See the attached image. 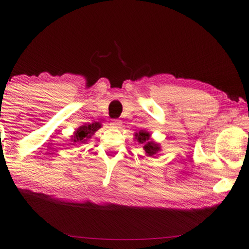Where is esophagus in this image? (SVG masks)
<instances>
[{
    "label": "esophagus",
    "mask_w": 249,
    "mask_h": 249,
    "mask_svg": "<svg viewBox=\"0 0 249 249\" xmlns=\"http://www.w3.org/2000/svg\"><path fill=\"white\" fill-rule=\"evenodd\" d=\"M110 125L114 126V128H120V126L123 125V123H121V121L118 119H113L110 123Z\"/></svg>",
    "instance_id": "esophagus-1"
}]
</instances>
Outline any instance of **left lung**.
I'll use <instances>...</instances> for the list:
<instances>
[{
	"instance_id": "8db88e82",
	"label": "left lung",
	"mask_w": 249,
	"mask_h": 249,
	"mask_svg": "<svg viewBox=\"0 0 249 249\" xmlns=\"http://www.w3.org/2000/svg\"><path fill=\"white\" fill-rule=\"evenodd\" d=\"M135 139L140 142L141 144H145L144 149L148 156H154L160 150V147L155 142L150 141V134L145 131H141L135 134Z\"/></svg>"
}]
</instances>
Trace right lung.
<instances>
[{"instance_id": "obj_1", "label": "right lung", "mask_w": 249, "mask_h": 249, "mask_svg": "<svg viewBox=\"0 0 249 249\" xmlns=\"http://www.w3.org/2000/svg\"><path fill=\"white\" fill-rule=\"evenodd\" d=\"M101 128V124H99V123H94V124H90L87 125H82L80 128L76 131L75 135L73 136V141L75 143H85V142H87L88 139L91 138V135H92L95 131H98Z\"/></svg>"}]
</instances>
